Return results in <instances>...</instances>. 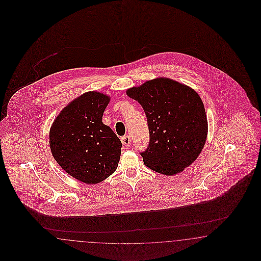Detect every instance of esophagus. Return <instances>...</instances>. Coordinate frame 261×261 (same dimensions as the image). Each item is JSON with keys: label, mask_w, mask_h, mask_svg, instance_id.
Instances as JSON below:
<instances>
[{"label": "esophagus", "mask_w": 261, "mask_h": 261, "mask_svg": "<svg viewBox=\"0 0 261 261\" xmlns=\"http://www.w3.org/2000/svg\"><path fill=\"white\" fill-rule=\"evenodd\" d=\"M121 142L123 145H125L126 147H129L131 145V138L129 136H123L121 138Z\"/></svg>", "instance_id": "34e87169"}]
</instances>
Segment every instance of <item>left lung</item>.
Returning a JSON list of instances; mask_svg holds the SVG:
<instances>
[{
	"label": "left lung",
	"instance_id": "obj_1",
	"mask_svg": "<svg viewBox=\"0 0 261 261\" xmlns=\"http://www.w3.org/2000/svg\"><path fill=\"white\" fill-rule=\"evenodd\" d=\"M126 94L142 105L147 119L149 143L140 153L144 165L165 175L190 166L207 134L205 107L197 93L171 79H157Z\"/></svg>",
	"mask_w": 261,
	"mask_h": 261
}]
</instances>
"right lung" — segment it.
I'll list each match as a JSON object with an SVG mask.
<instances>
[{
  "instance_id": "obj_1",
  "label": "right lung",
  "mask_w": 261,
  "mask_h": 261,
  "mask_svg": "<svg viewBox=\"0 0 261 261\" xmlns=\"http://www.w3.org/2000/svg\"><path fill=\"white\" fill-rule=\"evenodd\" d=\"M108 95L88 92L61 111L49 132V146L58 165L86 184L102 182L119 165L122 146L102 116Z\"/></svg>"
}]
</instances>
